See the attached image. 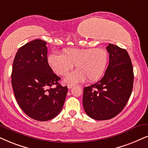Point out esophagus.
Instances as JSON below:
<instances>
[{"label": "esophagus", "mask_w": 148, "mask_h": 148, "mask_svg": "<svg viewBox=\"0 0 148 148\" xmlns=\"http://www.w3.org/2000/svg\"><path fill=\"white\" fill-rule=\"evenodd\" d=\"M74 87V85H71V84H69V85H68V89H72V88Z\"/></svg>", "instance_id": "esophagus-1"}]
</instances>
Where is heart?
Segmentation results:
<instances>
[{"label":"heart","instance_id":"heart-1","mask_svg":"<svg viewBox=\"0 0 148 148\" xmlns=\"http://www.w3.org/2000/svg\"><path fill=\"white\" fill-rule=\"evenodd\" d=\"M108 59V52L104 48H66L62 55L52 52L48 63L56 74L66 75L76 65V70L65 80L75 84L85 81L95 82L100 79L105 72Z\"/></svg>","mask_w":148,"mask_h":148}]
</instances>
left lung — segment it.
<instances>
[{
	"mask_svg": "<svg viewBox=\"0 0 148 148\" xmlns=\"http://www.w3.org/2000/svg\"><path fill=\"white\" fill-rule=\"evenodd\" d=\"M106 50L109 63L104 76L83 91L84 110L96 120H106L118 115L128 102L133 87V68L128 52L111 44Z\"/></svg>",
	"mask_w": 148,
	"mask_h": 148,
	"instance_id": "left-lung-1",
	"label": "left lung"
}]
</instances>
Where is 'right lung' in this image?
<instances>
[{"mask_svg":"<svg viewBox=\"0 0 148 148\" xmlns=\"http://www.w3.org/2000/svg\"><path fill=\"white\" fill-rule=\"evenodd\" d=\"M47 53L45 41L37 39L24 44L15 56L12 73L18 105L31 118L42 121L60 113L68 93V87L59 83L61 78L48 64Z\"/></svg>","mask_w":148,"mask_h":148,"instance_id":"add662e5","label":"right lung"}]
</instances>
